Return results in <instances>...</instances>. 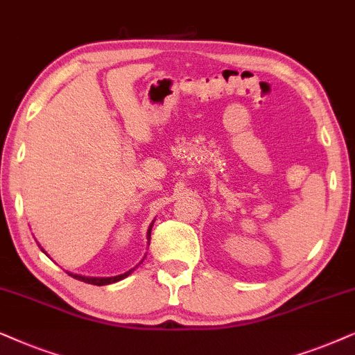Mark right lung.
Listing matches in <instances>:
<instances>
[{
  "mask_svg": "<svg viewBox=\"0 0 355 355\" xmlns=\"http://www.w3.org/2000/svg\"><path fill=\"white\" fill-rule=\"evenodd\" d=\"M153 225H154V220H153V224L149 225V229H148V242L150 240V230H153ZM40 247V245H39ZM42 252L45 253V250L42 248ZM143 263V261H141ZM135 271V268L133 269H130V271H126L125 274H118V276H113V277H87V276H81V274H73V272H68L69 276H73L74 279H78V281H83V282H87V284H94V286H107V284H113V282H118V281H121V279H125V277H128L131 272Z\"/></svg>",
  "mask_w": 355,
  "mask_h": 355,
  "instance_id": "add662e5",
  "label": "right lung"
}]
</instances>
